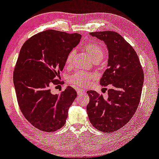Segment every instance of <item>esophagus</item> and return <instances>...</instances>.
<instances>
[{
    "mask_svg": "<svg viewBox=\"0 0 159 159\" xmlns=\"http://www.w3.org/2000/svg\"><path fill=\"white\" fill-rule=\"evenodd\" d=\"M77 93H78V95H81V94H84L85 93V91L82 89H80V88H78L77 89Z\"/></svg>",
    "mask_w": 159,
    "mask_h": 159,
    "instance_id": "1",
    "label": "esophagus"
}]
</instances>
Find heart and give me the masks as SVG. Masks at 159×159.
I'll return each instance as SVG.
<instances>
[{"label":"heart","mask_w":159,"mask_h":159,"mask_svg":"<svg viewBox=\"0 0 159 159\" xmlns=\"http://www.w3.org/2000/svg\"><path fill=\"white\" fill-rule=\"evenodd\" d=\"M84 50L93 62H99L104 56V50L101 45L96 43H90L84 46ZM73 52L68 55L66 59V65H69L72 60ZM97 75L93 73L84 72V71H76L68 78L69 84L78 88H86L91 84L93 81L97 79Z\"/></svg>","instance_id":"obj_1"}]
</instances>
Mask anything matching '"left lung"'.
<instances>
[{"label":"left lung","mask_w":159,"mask_h":159,"mask_svg":"<svg viewBox=\"0 0 159 159\" xmlns=\"http://www.w3.org/2000/svg\"><path fill=\"white\" fill-rule=\"evenodd\" d=\"M104 41L109 50L108 69L100 79L102 86L111 84L108 98L88 90L87 111L90 123L106 133L116 131L131 119L139 103L144 74L139 57L130 43L113 31L90 33Z\"/></svg>","instance_id":"left-lung-1"}]
</instances>
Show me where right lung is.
Returning a JSON list of instances; mask_svg holds the SVG:
<instances>
[{"label": "right lung", "mask_w": 159, "mask_h": 159, "mask_svg": "<svg viewBox=\"0 0 159 159\" xmlns=\"http://www.w3.org/2000/svg\"><path fill=\"white\" fill-rule=\"evenodd\" d=\"M81 38L78 33L50 29L29 38L21 48L13 71L17 102L24 117L38 130L53 132L65 125L77 92L69 86L60 95L52 94L50 87L62 84L60 72Z\"/></svg>", "instance_id": "add662e5"}]
</instances>
